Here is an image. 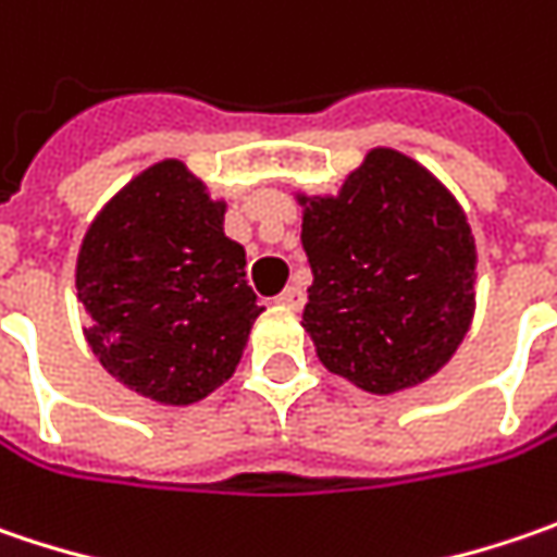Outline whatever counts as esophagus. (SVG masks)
<instances>
[{"label": "esophagus", "mask_w": 557, "mask_h": 557, "mask_svg": "<svg viewBox=\"0 0 557 557\" xmlns=\"http://www.w3.org/2000/svg\"><path fill=\"white\" fill-rule=\"evenodd\" d=\"M280 305H286V308H302L305 305V289L299 283H293V286H286L283 293L277 296Z\"/></svg>", "instance_id": "esophagus-1"}]
</instances>
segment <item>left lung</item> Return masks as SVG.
I'll return each instance as SVG.
<instances>
[{
	"label": "left lung",
	"mask_w": 557,
	"mask_h": 557,
	"mask_svg": "<svg viewBox=\"0 0 557 557\" xmlns=\"http://www.w3.org/2000/svg\"><path fill=\"white\" fill-rule=\"evenodd\" d=\"M302 326L330 374L389 396L436 374L473 318L471 227L414 158L371 149L336 196H299Z\"/></svg>",
	"instance_id": "left-lung-1"
}]
</instances>
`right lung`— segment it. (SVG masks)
I'll return each mask as SVG.
<instances>
[{
  "label": "right lung",
  "instance_id": "right-lung-1",
  "mask_svg": "<svg viewBox=\"0 0 557 557\" xmlns=\"http://www.w3.org/2000/svg\"><path fill=\"white\" fill-rule=\"evenodd\" d=\"M183 161L164 158L89 224L77 255L84 336L99 364L161 405H193L231 380L255 318L246 249Z\"/></svg>",
  "mask_w": 557,
  "mask_h": 557
}]
</instances>
